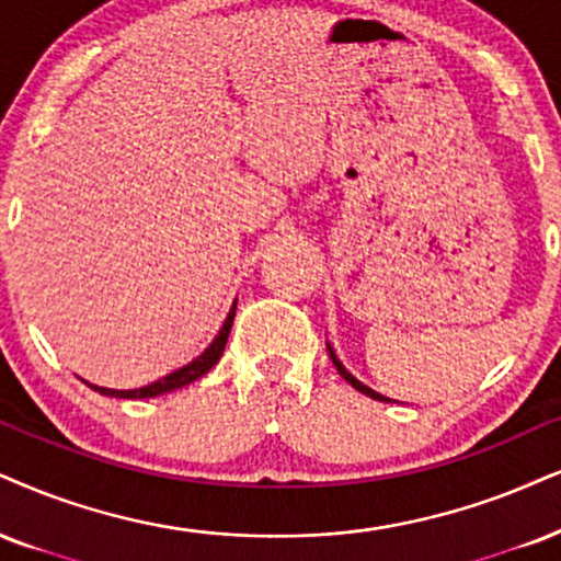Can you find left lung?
Wrapping results in <instances>:
<instances>
[{"label":"left lung","mask_w":561,"mask_h":561,"mask_svg":"<svg viewBox=\"0 0 561 561\" xmlns=\"http://www.w3.org/2000/svg\"><path fill=\"white\" fill-rule=\"evenodd\" d=\"M328 354H330V358H333V364H335V369H337V375H341L343 379H345V382H348V385H354L356 387V390L358 392H364V396H369V398H375V400H385V403H390V398H385V396H379V392H375V390H371V387H366L364 382H358V379L354 377V375H351V371L348 369H345V366L341 364V362H337V356H335V351L333 348H330V345H328Z\"/></svg>","instance_id":"8db88e82"}]
</instances>
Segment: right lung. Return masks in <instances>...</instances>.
<instances>
[{
	"mask_svg": "<svg viewBox=\"0 0 561 561\" xmlns=\"http://www.w3.org/2000/svg\"><path fill=\"white\" fill-rule=\"evenodd\" d=\"M233 314H237V304H233L231 314H228V320L224 322V328H220V333H218L216 341L210 343V348H207L203 356H197L192 364H186V366H182V369L171 371L169 377L158 379V382H153V385L137 387V390H108V387H95V385H90V387H93L95 392H101V396H112V398H156V396H163V392L179 390V387L195 382V379L207 375V371H210L213 366L218 364V358H220V354H224V348H226L228 333H231Z\"/></svg>",
	"mask_w": 561,
	"mask_h": 561,
	"instance_id": "right-lung-1",
	"label": "right lung"
}]
</instances>
